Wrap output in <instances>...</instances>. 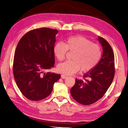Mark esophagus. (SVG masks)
Instances as JSON below:
<instances>
[{
	"mask_svg": "<svg viewBox=\"0 0 128 128\" xmlns=\"http://www.w3.org/2000/svg\"><path fill=\"white\" fill-rule=\"evenodd\" d=\"M67 77H68V76H66V75H64V74H62V75H61V78H62V79H65V78H66Z\"/></svg>",
	"mask_w": 128,
	"mask_h": 128,
	"instance_id": "esophagus-1",
	"label": "esophagus"
}]
</instances>
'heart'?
Masks as SVG:
<instances>
[{
  "instance_id": "1",
  "label": "heart",
  "mask_w": 128,
  "mask_h": 128,
  "mask_svg": "<svg viewBox=\"0 0 128 128\" xmlns=\"http://www.w3.org/2000/svg\"><path fill=\"white\" fill-rule=\"evenodd\" d=\"M68 51L74 52L72 60L59 64L56 68L58 72L65 75L75 74L79 69L82 72H89L97 65L102 56L99 45L80 36L68 37L64 43L58 42L54 46V54L58 61L64 60Z\"/></svg>"
}]
</instances>
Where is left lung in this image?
I'll return each instance as SVG.
<instances>
[{"label": "left lung", "instance_id": "1", "mask_svg": "<svg viewBox=\"0 0 128 128\" xmlns=\"http://www.w3.org/2000/svg\"><path fill=\"white\" fill-rule=\"evenodd\" d=\"M98 40L103 50L102 58L95 68L83 75L84 80L75 79L70 90L74 99L83 105H90L101 99L114 76V56L112 48L102 37Z\"/></svg>", "mask_w": 128, "mask_h": 128}]
</instances>
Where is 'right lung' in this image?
Instances as JSON below:
<instances>
[{"mask_svg":"<svg viewBox=\"0 0 128 128\" xmlns=\"http://www.w3.org/2000/svg\"><path fill=\"white\" fill-rule=\"evenodd\" d=\"M56 29L41 28L26 33L14 52L13 72L21 92L32 101L47 98L60 75L44 72L54 66L53 52Z\"/></svg>","mask_w":128,"mask_h":128,"instance_id":"1","label":"right lung"}]
</instances>
